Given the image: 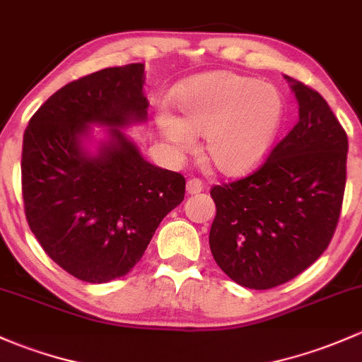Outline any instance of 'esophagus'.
Instances as JSON below:
<instances>
[{"label": "esophagus", "mask_w": 362, "mask_h": 362, "mask_svg": "<svg viewBox=\"0 0 362 362\" xmlns=\"http://www.w3.org/2000/svg\"><path fill=\"white\" fill-rule=\"evenodd\" d=\"M204 189V182L199 180V177H189L186 181V192L188 195H195V193H200Z\"/></svg>", "instance_id": "34e87169"}]
</instances>
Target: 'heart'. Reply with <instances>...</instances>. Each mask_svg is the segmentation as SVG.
<instances>
[{
	"label": "heart",
	"mask_w": 362,
	"mask_h": 362,
	"mask_svg": "<svg viewBox=\"0 0 362 362\" xmlns=\"http://www.w3.org/2000/svg\"><path fill=\"white\" fill-rule=\"evenodd\" d=\"M180 118L167 110L156 125L176 150L195 148L204 136V153L223 174L251 173L270 150L282 118L277 88L242 74L219 71L186 81L174 94Z\"/></svg>",
	"instance_id": "b5f03b06"
}]
</instances>
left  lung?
I'll list each match as a JSON object with an SVG mask.
<instances>
[{"label":"left lung","instance_id":"1","mask_svg":"<svg viewBox=\"0 0 362 362\" xmlns=\"http://www.w3.org/2000/svg\"><path fill=\"white\" fill-rule=\"evenodd\" d=\"M300 120L245 177L216 185L209 245L237 284L270 289L326 251L347 181L349 139L322 95L291 80Z\"/></svg>","mask_w":362,"mask_h":362}]
</instances>
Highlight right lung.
Here are the masks:
<instances>
[{"label": "right lung", "mask_w": 362, "mask_h": 362, "mask_svg": "<svg viewBox=\"0 0 362 362\" xmlns=\"http://www.w3.org/2000/svg\"><path fill=\"white\" fill-rule=\"evenodd\" d=\"M143 85V64L95 71L59 88L25 127L21 169L29 228L59 267L92 284L129 274L185 199V177L146 162L120 130L146 120ZM90 123L110 127L98 157L81 146Z\"/></svg>", "instance_id": "right-lung-1"}]
</instances>
